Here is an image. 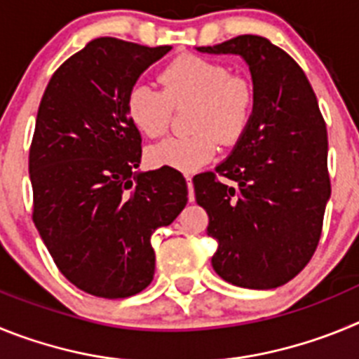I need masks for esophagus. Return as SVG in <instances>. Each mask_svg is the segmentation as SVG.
I'll use <instances>...</instances> for the list:
<instances>
[{"label": "esophagus", "mask_w": 359, "mask_h": 359, "mask_svg": "<svg viewBox=\"0 0 359 359\" xmlns=\"http://www.w3.org/2000/svg\"><path fill=\"white\" fill-rule=\"evenodd\" d=\"M187 187H189V201H194V185H192V176L187 174Z\"/></svg>", "instance_id": "34e87169"}]
</instances>
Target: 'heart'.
<instances>
[{
	"mask_svg": "<svg viewBox=\"0 0 359 359\" xmlns=\"http://www.w3.org/2000/svg\"><path fill=\"white\" fill-rule=\"evenodd\" d=\"M161 90L135 84L129 90L126 111L142 135L160 138L167 133L172 107L190 106L189 136L167 138L147 149L154 167H172L192 172L210 161L219 142L233 145L248 131L257 107L252 79L230 73L223 62L207 57L182 55L160 73Z\"/></svg>",
	"mask_w": 359,
	"mask_h": 359,
	"instance_id": "obj_1",
	"label": "heart"
}]
</instances>
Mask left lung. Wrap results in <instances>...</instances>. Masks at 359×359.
<instances>
[{"label": "left lung", "mask_w": 359, "mask_h": 359, "mask_svg": "<svg viewBox=\"0 0 359 359\" xmlns=\"http://www.w3.org/2000/svg\"><path fill=\"white\" fill-rule=\"evenodd\" d=\"M198 50L243 57L257 90L248 131L214 172L192 180L208 214L207 233L217 241L212 266L233 286H284L315 253L331 196L318 100L304 69L266 37L239 36Z\"/></svg>", "instance_id": "8db88e82"}]
</instances>
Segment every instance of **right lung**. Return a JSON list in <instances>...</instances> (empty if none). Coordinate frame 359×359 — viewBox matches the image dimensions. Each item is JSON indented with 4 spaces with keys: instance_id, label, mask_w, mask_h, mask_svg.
Segmentation results:
<instances>
[{
    "instance_id": "add662e5",
    "label": "right lung",
    "mask_w": 359,
    "mask_h": 359,
    "mask_svg": "<svg viewBox=\"0 0 359 359\" xmlns=\"http://www.w3.org/2000/svg\"><path fill=\"white\" fill-rule=\"evenodd\" d=\"M170 48L98 37L55 69L41 98L32 219L59 271L93 297L128 298L151 284L152 231L189 199L172 167L135 172L142 136L126 111L129 90Z\"/></svg>"
}]
</instances>
